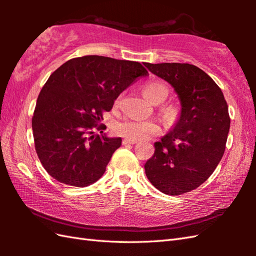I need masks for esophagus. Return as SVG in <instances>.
I'll return each mask as SVG.
<instances>
[{"label":"esophagus","instance_id":"esophagus-1","mask_svg":"<svg viewBox=\"0 0 256 256\" xmlns=\"http://www.w3.org/2000/svg\"><path fill=\"white\" fill-rule=\"evenodd\" d=\"M123 145H128V144H135L136 143V140H128V138H125V140H123Z\"/></svg>","mask_w":256,"mask_h":256}]
</instances>
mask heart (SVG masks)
I'll return each instance as SVG.
<instances>
[{
    "label": "heart",
    "instance_id": "heart-1",
    "mask_svg": "<svg viewBox=\"0 0 256 256\" xmlns=\"http://www.w3.org/2000/svg\"><path fill=\"white\" fill-rule=\"evenodd\" d=\"M143 92L146 98L153 103H160L170 94V88L160 80H152L144 84ZM114 132L118 136L138 140L158 133L160 125L154 120L125 118L114 124Z\"/></svg>",
    "mask_w": 256,
    "mask_h": 256
}]
</instances>
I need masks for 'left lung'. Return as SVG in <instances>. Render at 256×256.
Returning a JSON list of instances; mask_svg holds the SVG:
<instances>
[{"label":"left lung","mask_w":256,"mask_h":256,"mask_svg":"<svg viewBox=\"0 0 256 256\" xmlns=\"http://www.w3.org/2000/svg\"><path fill=\"white\" fill-rule=\"evenodd\" d=\"M144 66L172 84L180 101V116L170 133L155 142L145 174L162 194L178 196L198 188L224 154L230 116L221 89L204 70L190 64Z\"/></svg>","instance_id":"obj_1"}]
</instances>
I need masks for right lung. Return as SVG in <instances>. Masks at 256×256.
I'll return each mask as SVG.
<instances>
[{"instance_id":"1","label":"right lung","mask_w":256,"mask_h":256,"mask_svg":"<svg viewBox=\"0 0 256 256\" xmlns=\"http://www.w3.org/2000/svg\"><path fill=\"white\" fill-rule=\"evenodd\" d=\"M148 74L140 62L96 55L70 59L50 74L37 98L32 128L38 158L52 178L86 187L104 174L122 138H108L106 126H97L102 113Z\"/></svg>"}]
</instances>
